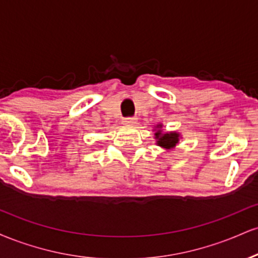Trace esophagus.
<instances>
[{
    "label": "esophagus",
    "mask_w": 258,
    "mask_h": 258,
    "mask_svg": "<svg viewBox=\"0 0 258 258\" xmlns=\"http://www.w3.org/2000/svg\"><path fill=\"white\" fill-rule=\"evenodd\" d=\"M136 117H133V116H128V117H125V119H123V121L122 122L125 123V125H135L136 123Z\"/></svg>",
    "instance_id": "34e87169"
}]
</instances>
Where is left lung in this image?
Here are the masks:
<instances>
[{"mask_svg":"<svg viewBox=\"0 0 258 258\" xmlns=\"http://www.w3.org/2000/svg\"><path fill=\"white\" fill-rule=\"evenodd\" d=\"M161 127V125H159ZM155 137L158 138V146L166 148V149H171L178 143V137L179 135L176 132H170V133H165V135H161V132L158 131L155 133Z\"/></svg>","mask_w":258,"mask_h":258,"instance_id":"obj_1","label":"left lung"}]
</instances>
